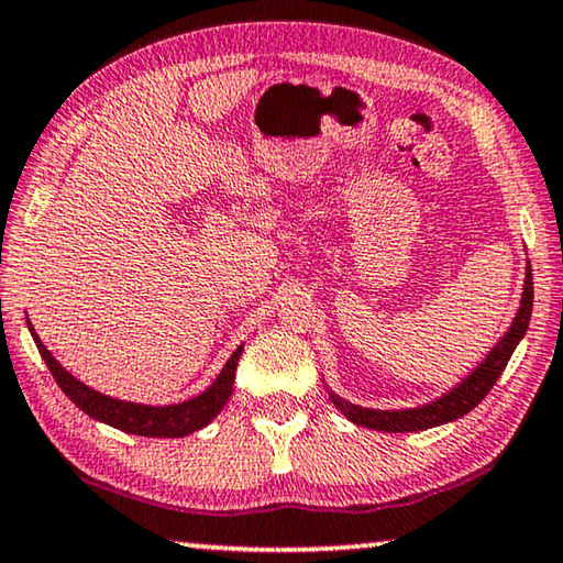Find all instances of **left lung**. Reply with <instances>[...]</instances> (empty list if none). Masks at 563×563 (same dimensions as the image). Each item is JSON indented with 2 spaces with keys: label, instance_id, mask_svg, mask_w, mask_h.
<instances>
[{
  "label": "left lung",
  "instance_id": "left-lung-1",
  "mask_svg": "<svg viewBox=\"0 0 563 563\" xmlns=\"http://www.w3.org/2000/svg\"><path fill=\"white\" fill-rule=\"evenodd\" d=\"M531 309H533V276H531V264L526 266V284H523V297H520V307L516 312V320L508 328V332L500 338L498 345L490 350V355L485 357L483 363L477 365L475 371L464 378L457 388H452L450 394L439 396L437 401L427 406H419V409H404V411H378V409H363V406L347 404L345 398L330 394L332 404L345 413V417L357 423V427L376 429V431H421L439 427V423L454 421L470 413L475 406L483 401V398L490 394L495 380L500 378V373L508 365L512 350L526 335L528 322H531Z\"/></svg>",
  "mask_w": 563,
  "mask_h": 563
}]
</instances>
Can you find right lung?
I'll use <instances>...</instances> for the list:
<instances>
[{"mask_svg": "<svg viewBox=\"0 0 563 563\" xmlns=\"http://www.w3.org/2000/svg\"><path fill=\"white\" fill-rule=\"evenodd\" d=\"M30 332L32 338H35V345L40 350V355H43L45 365L51 368L55 383H58L63 394L68 396L80 411H86L88 417L96 421L109 423L113 429H121L126 431V434H140V437L173 439V437H187L192 434V431L208 427V423L221 413L225 401L233 394L235 365H239V357L243 350L241 345L231 357H228L221 376L213 380V386L202 390L200 396H195L190 401H183V404H173V406H144V404H132V401H119V398L103 396L99 390L88 388L86 383H80L76 376H70V373L55 361L51 350L40 342L32 324H30Z\"/></svg>", "mask_w": 563, "mask_h": 563, "instance_id": "1", "label": "right lung"}]
</instances>
